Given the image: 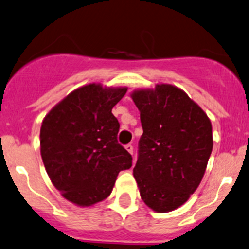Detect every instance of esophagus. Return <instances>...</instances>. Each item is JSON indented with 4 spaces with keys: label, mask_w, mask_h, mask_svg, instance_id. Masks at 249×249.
I'll use <instances>...</instances> for the list:
<instances>
[{
    "label": "esophagus",
    "mask_w": 249,
    "mask_h": 249,
    "mask_svg": "<svg viewBox=\"0 0 249 249\" xmlns=\"http://www.w3.org/2000/svg\"><path fill=\"white\" fill-rule=\"evenodd\" d=\"M125 150H127L128 152L132 153V155H133V145H130V143H128V145H125Z\"/></svg>",
    "instance_id": "1"
}]
</instances>
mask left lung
Instances as JSON below:
<instances>
[{"label": "left lung", "mask_w": 249, "mask_h": 249, "mask_svg": "<svg viewBox=\"0 0 249 249\" xmlns=\"http://www.w3.org/2000/svg\"><path fill=\"white\" fill-rule=\"evenodd\" d=\"M132 98L143 130L133 169L140 196L153 211H173L201 182L213 146L211 122L173 85L135 91Z\"/></svg>", "instance_id": "8db88e82"}]
</instances>
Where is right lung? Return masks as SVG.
<instances>
[{"instance_id":"right-lung-1","label":"right lung","mask_w":249,"mask_h":249,"mask_svg":"<svg viewBox=\"0 0 249 249\" xmlns=\"http://www.w3.org/2000/svg\"><path fill=\"white\" fill-rule=\"evenodd\" d=\"M127 89L89 84L53 107L40 128V155L53 186L69 201L91 206L107 198L132 156L117 142L111 109Z\"/></svg>"}]
</instances>
